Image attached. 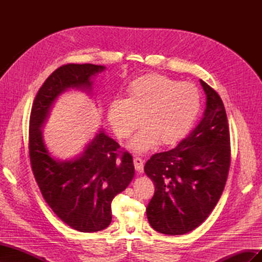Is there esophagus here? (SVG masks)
Segmentation results:
<instances>
[{"label": "esophagus", "mask_w": 262, "mask_h": 262, "mask_svg": "<svg viewBox=\"0 0 262 262\" xmlns=\"http://www.w3.org/2000/svg\"><path fill=\"white\" fill-rule=\"evenodd\" d=\"M133 163H134V167H136L137 171L143 172V170H144V168H143V163H144V161L142 160V158H140V157H134Z\"/></svg>", "instance_id": "34e87169"}]
</instances>
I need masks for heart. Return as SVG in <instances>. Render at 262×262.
<instances>
[{"label":"heart","instance_id":"b5f03b06","mask_svg":"<svg viewBox=\"0 0 262 262\" xmlns=\"http://www.w3.org/2000/svg\"><path fill=\"white\" fill-rule=\"evenodd\" d=\"M202 107L201 94L191 83L162 74H147L131 82L126 99H115L107 117L117 136L129 138L139 124H144L129 147L137 153L162 145L176 144L191 130Z\"/></svg>","mask_w":262,"mask_h":262}]
</instances>
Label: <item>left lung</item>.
I'll list each match as a JSON object with an SVG mask.
<instances>
[{"mask_svg": "<svg viewBox=\"0 0 262 262\" xmlns=\"http://www.w3.org/2000/svg\"><path fill=\"white\" fill-rule=\"evenodd\" d=\"M207 106L199 124L169 150L145 163L155 192L146 207L148 223L165 235H184L205 221L223 192L231 164L225 108L219 94L200 80Z\"/></svg>", "mask_w": 262, "mask_h": 262, "instance_id": "8db88e82", "label": "left lung"}]
</instances>
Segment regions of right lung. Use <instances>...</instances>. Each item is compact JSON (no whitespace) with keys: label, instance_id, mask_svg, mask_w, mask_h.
I'll return each mask as SVG.
<instances>
[{"label":"right lung","instance_id":"obj_1","mask_svg":"<svg viewBox=\"0 0 262 262\" xmlns=\"http://www.w3.org/2000/svg\"><path fill=\"white\" fill-rule=\"evenodd\" d=\"M105 70L90 63L55 70L38 91L29 120L31 169L45 200L66 224L83 233L102 231L112 223L114 198L134 176L132 156H119L120 145L100 128L80 154L60 160L47 146L42 128L60 95L75 90L92 96L94 77Z\"/></svg>","mask_w":262,"mask_h":262}]
</instances>
